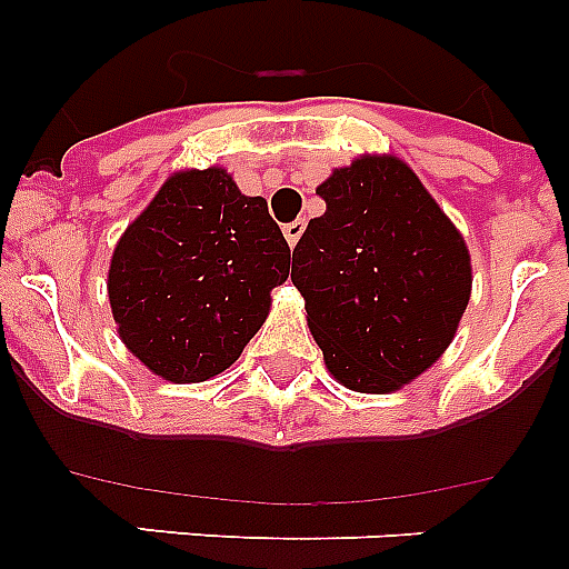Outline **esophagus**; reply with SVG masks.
Returning a JSON list of instances; mask_svg holds the SVG:
<instances>
[{
	"mask_svg": "<svg viewBox=\"0 0 569 569\" xmlns=\"http://www.w3.org/2000/svg\"><path fill=\"white\" fill-rule=\"evenodd\" d=\"M301 233H305V219H296V222L284 224V239H288L290 248H296V241L301 239Z\"/></svg>",
	"mask_w": 569,
	"mask_h": 569,
	"instance_id": "obj_1",
	"label": "esophagus"
}]
</instances>
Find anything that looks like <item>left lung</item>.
Returning a JSON list of instances; mask_svg holds the SVG:
<instances>
[{"label":"left lung","instance_id":"left-lung-1","mask_svg":"<svg viewBox=\"0 0 569 569\" xmlns=\"http://www.w3.org/2000/svg\"><path fill=\"white\" fill-rule=\"evenodd\" d=\"M316 193L293 250V284L330 373L356 393L410 385L453 341L470 301V253L396 156H361Z\"/></svg>","mask_w":569,"mask_h":569}]
</instances>
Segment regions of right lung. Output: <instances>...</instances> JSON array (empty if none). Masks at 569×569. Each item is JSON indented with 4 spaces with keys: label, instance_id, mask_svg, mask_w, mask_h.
I'll list each match as a JSON object with an SVG mask.
<instances>
[{
    "label": "right lung",
    "instance_id": "1",
    "mask_svg": "<svg viewBox=\"0 0 569 569\" xmlns=\"http://www.w3.org/2000/svg\"><path fill=\"white\" fill-rule=\"evenodd\" d=\"M288 276L290 248L261 196L222 168L179 170L116 244L108 296L130 353L190 385L239 359Z\"/></svg>",
    "mask_w": 569,
    "mask_h": 569
}]
</instances>
